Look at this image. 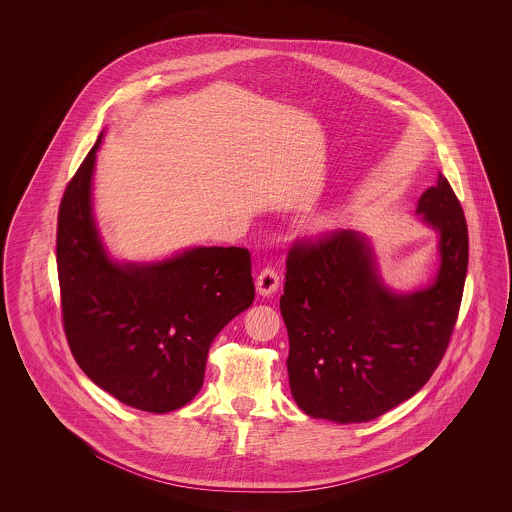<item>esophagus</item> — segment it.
Instances as JSON below:
<instances>
[{"mask_svg":"<svg viewBox=\"0 0 512 512\" xmlns=\"http://www.w3.org/2000/svg\"><path fill=\"white\" fill-rule=\"evenodd\" d=\"M255 286H257L259 295L268 297V295H272V293L278 290V286H280V276H278V272H276L274 268L265 267L259 272V276H257V280H255Z\"/></svg>","mask_w":512,"mask_h":512,"instance_id":"obj_1","label":"esophagus"}]
</instances>
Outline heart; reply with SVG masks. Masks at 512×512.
I'll use <instances>...</instances> for the list:
<instances>
[{
	"instance_id": "b5f03b06",
	"label": "heart",
	"mask_w": 512,
	"mask_h": 512,
	"mask_svg": "<svg viewBox=\"0 0 512 512\" xmlns=\"http://www.w3.org/2000/svg\"><path fill=\"white\" fill-rule=\"evenodd\" d=\"M338 226V217L336 215H326V217H320V219L313 224V230L315 232H328V230H334Z\"/></svg>"
}]
</instances>
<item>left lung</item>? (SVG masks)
I'll use <instances>...</instances> for the list:
<instances>
[{
  "label": "left lung",
  "instance_id": "8db88e82",
  "mask_svg": "<svg viewBox=\"0 0 512 512\" xmlns=\"http://www.w3.org/2000/svg\"><path fill=\"white\" fill-rule=\"evenodd\" d=\"M416 215L438 234L432 284L395 292L365 234L338 230L295 242L280 311L288 328V376L297 407L338 424L388 413L420 390L453 334L468 267L463 207L439 172Z\"/></svg>",
  "mask_w": 512,
  "mask_h": 512
}]
</instances>
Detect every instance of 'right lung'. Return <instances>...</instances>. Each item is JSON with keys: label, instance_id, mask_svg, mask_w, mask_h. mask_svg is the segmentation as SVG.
<instances>
[{"label": "right lung", "instance_id": "1", "mask_svg": "<svg viewBox=\"0 0 512 512\" xmlns=\"http://www.w3.org/2000/svg\"><path fill=\"white\" fill-rule=\"evenodd\" d=\"M96 146L69 182L57 220L63 326L84 374L124 405L171 413L203 386L220 330L251 307L244 247H190L153 263L109 255L92 203Z\"/></svg>", "mask_w": 512, "mask_h": 512}]
</instances>
